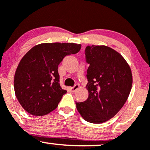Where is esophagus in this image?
<instances>
[{"label":"esophagus","mask_w":150,"mask_h":150,"mask_svg":"<svg viewBox=\"0 0 150 150\" xmlns=\"http://www.w3.org/2000/svg\"><path fill=\"white\" fill-rule=\"evenodd\" d=\"M79 84H75V86H74L73 87H71V88H70V90H71V92H75V91H77V89L79 88Z\"/></svg>","instance_id":"obj_1"}]
</instances>
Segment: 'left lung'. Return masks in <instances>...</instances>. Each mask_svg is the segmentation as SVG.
Returning <instances> with one entry per match:
<instances>
[{
	"instance_id": "obj_1",
	"label": "left lung",
	"mask_w": 150,
	"mask_h": 150,
	"mask_svg": "<svg viewBox=\"0 0 150 150\" xmlns=\"http://www.w3.org/2000/svg\"><path fill=\"white\" fill-rule=\"evenodd\" d=\"M88 97L75 102L83 119L101 123L117 115L126 102L132 85L130 67L122 55L106 46H88L85 50Z\"/></svg>"
}]
</instances>
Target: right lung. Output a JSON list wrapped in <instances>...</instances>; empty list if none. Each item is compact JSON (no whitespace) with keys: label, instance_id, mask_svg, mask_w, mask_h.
<instances>
[{"label":"right lung","instance_id":"add662e5","mask_svg":"<svg viewBox=\"0 0 150 150\" xmlns=\"http://www.w3.org/2000/svg\"><path fill=\"white\" fill-rule=\"evenodd\" d=\"M81 46L75 43H42L24 55L15 73L14 91L27 112L43 116L56 108L67 93L59 84L58 65L65 56L78 53Z\"/></svg>","mask_w":150,"mask_h":150}]
</instances>
